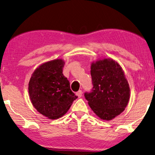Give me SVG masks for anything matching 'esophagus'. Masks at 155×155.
Wrapping results in <instances>:
<instances>
[{
	"instance_id": "obj_1",
	"label": "esophagus",
	"mask_w": 155,
	"mask_h": 155,
	"mask_svg": "<svg viewBox=\"0 0 155 155\" xmlns=\"http://www.w3.org/2000/svg\"><path fill=\"white\" fill-rule=\"evenodd\" d=\"M76 95L78 96V97H81L82 96V91L81 90H80V91H78L77 93H76Z\"/></svg>"
}]
</instances>
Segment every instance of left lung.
<instances>
[{
    "instance_id": "8db88e82",
    "label": "left lung",
    "mask_w": 155,
    "mask_h": 155,
    "mask_svg": "<svg viewBox=\"0 0 155 155\" xmlns=\"http://www.w3.org/2000/svg\"><path fill=\"white\" fill-rule=\"evenodd\" d=\"M93 89L85 98L93 112L103 120H113L125 110L130 99L127 79L116 61L110 58L91 63Z\"/></svg>"
}]
</instances>
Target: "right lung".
Instances as JSON below:
<instances>
[{
    "label": "right lung",
    "mask_w": 155,
    "mask_h": 155,
    "mask_svg": "<svg viewBox=\"0 0 155 155\" xmlns=\"http://www.w3.org/2000/svg\"><path fill=\"white\" fill-rule=\"evenodd\" d=\"M64 61L43 63L34 71L29 82V95L34 108L50 120L62 117L78 98L62 73Z\"/></svg>",
    "instance_id": "right-lung-1"
}]
</instances>
